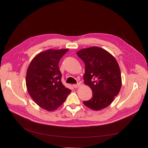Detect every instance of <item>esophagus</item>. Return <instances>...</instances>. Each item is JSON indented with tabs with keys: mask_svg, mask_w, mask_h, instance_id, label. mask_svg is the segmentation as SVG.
Returning a JSON list of instances; mask_svg holds the SVG:
<instances>
[{
	"mask_svg": "<svg viewBox=\"0 0 148 148\" xmlns=\"http://www.w3.org/2000/svg\"><path fill=\"white\" fill-rule=\"evenodd\" d=\"M80 83H78V84H73V87L74 88H79V86H80Z\"/></svg>",
	"mask_w": 148,
	"mask_h": 148,
	"instance_id": "obj_1",
	"label": "esophagus"
}]
</instances>
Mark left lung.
<instances>
[{"label":"left lung","instance_id":"left-lung-1","mask_svg":"<svg viewBox=\"0 0 148 148\" xmlns=\"http://www.w3.org/2000/svg\"><path fill=\"white\" fill-rule=\"evenodd\" d=\"M77 54L85 65L84 83L92 91L91 99L83 104L94 110L103 109L112 104L121 88L118 62L109 52L95 46L82 49Z\"/></svg>","mask_w":148,"mask_h":148}]
</instances>
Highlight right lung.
Listing matches in <instances>:
<instances>
[{
	"mask_svg": "<svg viewBox=\"0 0 148 148\" xmlns=\"http://www.w3.org/2000/svg\"><path fill=\"white\" fill-rule=\"evenodd\" d=\"M66 49H49L42 51L30 62L26 72L27 92L35 103L47 111L56 110L66 100L71 90L61 82L60 59Z\"/></svg>",
	"mask_w": 148,
	"mask_h": 148,
	"instance_id": "1",
	"label": "right lung"
}]
</instances>
